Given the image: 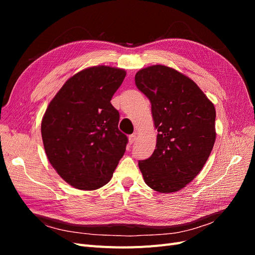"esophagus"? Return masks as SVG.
<instances>
[{"label":"esophagus","instance_id":"esophagus-1","mask_svg":"<svg viewBox=\"0 0 255 255\" xmlns=\"http://www.w3.org/2000/svg\"><path fill=\"white\" fill-rule=\"evenodd\" d=\"M135 140H136V135H135V134L128 136V143H129V144H133V142H134Z\"/></svg>","mask_w":255,"mask_h":255}]
</instances>
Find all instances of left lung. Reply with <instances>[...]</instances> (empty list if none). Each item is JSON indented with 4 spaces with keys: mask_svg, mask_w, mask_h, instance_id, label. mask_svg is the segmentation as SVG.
Wrapping results in <instances>:
<instances>
[{
    "mask_svg": "<svg viewBox=\"0 0 255 255\" xmlns=\"http://www.w3.org/2000/svg\"><path fill=\"white\" fill-rule=\"evenodd\" d=\"M137 88L151 102L156 146L139 160L149 187L163 194L184 188L202 170L216 139L214 104L188 76L164 65L135 75Z\"/></svg>",
    "mask_w": 255,
    "mask_h": 255,
    "instance_id": "8db88e82",
    "label": "left lung"
}]
</instances>
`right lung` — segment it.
<instances>
[{
  "instance_id": "1",
  "label": "right lung",
  "mask_w": 255,
  "mask_h": 255,
  "mask_svg": "<svg viewBox=\"0 0 255 255\" xmlns=\"http://www.w3.org/2000/svg\"><path fill=\"white\" fill-rule=\"evenodd\" d=\"M125 69L95 66L71 76L53 98L41 121L45 154L61 179L74 188L95 190L112 179L128 137L118 128L111 100Z\"/></svg>"
}]
</instances>
